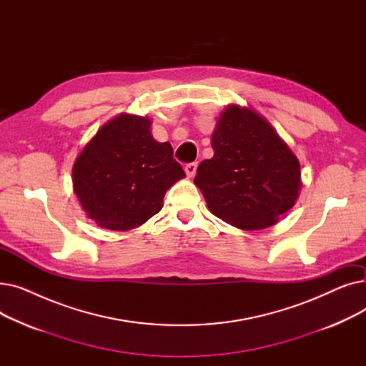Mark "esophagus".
Segmentation results:
<instances>
[{"instance_id":"1","label":"esophagus","mask_w":366,"mask_h":366,"mask_svg":"<svg viewBox=\"0 0 366 366\" xmlns=\"http://www.w3.org/2000/svg\"><path fill=\"white\" fill-rule=\"evenodd\" d=\"M196 170H197V163H188L185 166V173L188 178H193L196 175Z\"/></svg>"}]
</instances>
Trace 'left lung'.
<instances>
[{"label": "left lung", "mask_w": 366, "mask_h": 366, "mask_svg": "<svg viewBox=\"0 0 366 366\" xmlns=\"http://www.w3.org/2000/svg\"><path fill=\"white\" fill-rule=\"evenodd\" d=\"M214 157L194 178L210 212L240 229L272 227L298 200L301 166L259 112L228 105L210 138Z\"/></svg>", "instance_id": "1"}]
</instances>
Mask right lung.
Segmentation results:
<instances>
[{
	"mask_svg": "<svg viewBox=\"0 0 366 366\" xmlns=\"http://www.w3.org/2000/svg\"><path fill=\"white\" fill-rule=\"evenodd\" d=\"M151 123L123 112L96 132L74 162V193L101 228L141 227L160 212L166 191L185 178L172 145L152 138Z\"/></svg>",
	"mask_w": 366,
	"mask_h": 366,
	"instance_id": "1",
	"label": "right lung"
}]
</instances>
